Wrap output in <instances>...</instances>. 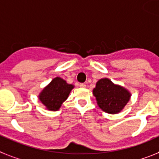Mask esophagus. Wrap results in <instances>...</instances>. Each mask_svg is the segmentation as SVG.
Listing matches in <instances>:
<instances>
[{"mask_svg": "<svg viewBox=\"0 0 159 159\" xmlns=\"http://www.w3.org/2000/svg\"><path fill=\"white\" fill-rule=\"evenodd\" d=\"M80 87L81 89H85V88H86V84H80Z\"/></svg>", "mask_w": 159, "mask_h": 159, "instance_id": "esophagus-1", "label": "esophagus"}]
</instances>
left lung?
<instances>
[{
	"label": "left lung",
	"instance_id": "8db88e82",
	"mask_svg": "<svg viewBox=\"0 0 159 159\" xmlns=\"http://www.w3.org/2000/svg\"><path fill=\"white\" fill-rule=\"evenodd\" d=\"M93 93L99 108L111 115L121 112L131 98V93L128 89L113 83L108 78L100 79Z\"/></svg>",
	"mask_w": 159,
	"mask_h": 159
}]
</instances>
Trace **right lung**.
<instances>
[{
  "label": "right lung",
  "instance_id": "1",
  "mask_svg": "<svg viewBox=\"0 0 159 159\" xmlns=\"http://www.w3.org/2000/svg\"><path fill=\"white\" fill-rule=\"evenodd\" d=\"M74 88V85L68 84L61 77H55L42 89L38 98L48 111H57Z\"/></svg>",
  "mask_w": 159,
  "mask_h": 159
}]
</instances>
